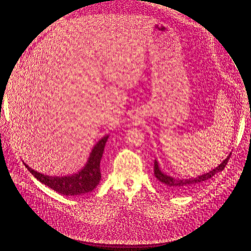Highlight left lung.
I'll return each instance as SVG.
<instances>
[{"label": "left lung", "mask_w": 251, "mask_h": 251, "mask_svg": "<svg viewBox=\"0 0 251 251\" xmlns=\"http://www.w3.org/2000/svg\"><path fill=\"white\" fill-rule=\"evenodd\" d=\"M230 157H231V153L228 154L225 161H222L221 164L218 165L216 168L210 170V172L197 176L196 178H189V179L188 178L186 179L174 178V177H172V176L163 173L161 168H159V165H158L157 161L155 159V161H154V175H155L156 179L158 181H161V182L166 185L167 188L172 189L176 192H185L186 193L188 191L195 188L196 185H200L201 183L205 182V181L209 180L210 178L214 177L216 174L222 172V170L225 169L226 165L227 164V161L230 159Z\"/></svg>", "instance_id": "left-lung-1"}]
</instances>
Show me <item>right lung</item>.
<instances>
[{"instance_id": "obj_1", "label": "right lung", "mask_w": 251, "mask_h": 251, "mask_svg": "<svg viewBox=\"0 0 251 251\" xmlns=\"http://www.w3.org/2000/svg\"><path fill=\"white\" fill-rule=\"evenodd\" d=\"M108 139L109 135H105L96 143L85 166L75 174L67 176H49L36 172V170L29 167L25 163L24 164L26 169L41 183L50 186V189L58 192V193L67 196L82 195L92 192L100 182V162Z\"/></svg>"}]
</instances>
